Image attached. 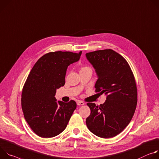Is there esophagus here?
I'll list each match as a JSON object with an SVG mask.
<instances>
[{"label": "esophagus", "instance_id": "esophagus-1", "mask_svg": "<svg viewBox=\"0 0 159 159\" xmlns=\"http://www.w3.org/2000/svg\"><path fill=\"white\" fill-rule=\"evenodd\" d=\"M76 103H77L78 105H79V106H80V105H84V103L83 101H81V100H78Z\"/></svg>", "mask_w": 159, "mask_h": 159}]
</instances>
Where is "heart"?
Segmentation results:
<instances>
[{
    "mask_svg": "<svg viewBox=\"0 0 159 159\" xmlns=\"http://www.w3.org/2000/svg\"><path fill=\"white\" fill-rule=\"evenodd\" d=\"M87 67H82L81 69H85V68H87Z\"/></svg>",
    "mask_w": 159,
    "mask_h": 159,
    "instance_id": "1",
    "label": "heart"
}]
</instances>
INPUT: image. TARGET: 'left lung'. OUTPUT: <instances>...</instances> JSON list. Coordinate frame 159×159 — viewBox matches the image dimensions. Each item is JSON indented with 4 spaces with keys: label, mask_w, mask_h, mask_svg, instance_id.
<instances>
[{
    "label": "left lung",
    "mask_w": 159,
    "mask_h": 159,
    "mask_svg": "<svg viewBox=\"0 0 159 159\" xmlns=\"http://www.w3.org/2000/svg\"><path fill=\"white\" fill-rule=\"evenodd\" d=\"M87 60L97 75L96 92L106 95L99 106L88 103L90 115L86 119L89 129L96 136L112 138L130 122L137 104V89L134 75L126 59L111 49L86 53Z\"/></svg>",
    "instance_id": "8db88e82"
}]
</instances>
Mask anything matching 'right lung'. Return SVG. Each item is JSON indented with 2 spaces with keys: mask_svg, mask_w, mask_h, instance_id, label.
I'll return each mask as SVG.
<instances>
[{
  "mask_svg": "<svg viewBox=\"0 0 159 159\" xmlns=\"http://www.w3.org/2000/svg\"><path fill=\"white\" fill-rule=\"evenodd\" d=\"M81 52H49L31 70L23 89L21 105L26 122L38 136L52 138L61 133L76 109L75 101L57 102L55 95L65 84L67 67L80 60Z\"/></svg>",
  "mask_w": 159,
  "mask_h": 159,
  "instance_id": "add662e5",
  "label": "right lung"
}]
</instances>
